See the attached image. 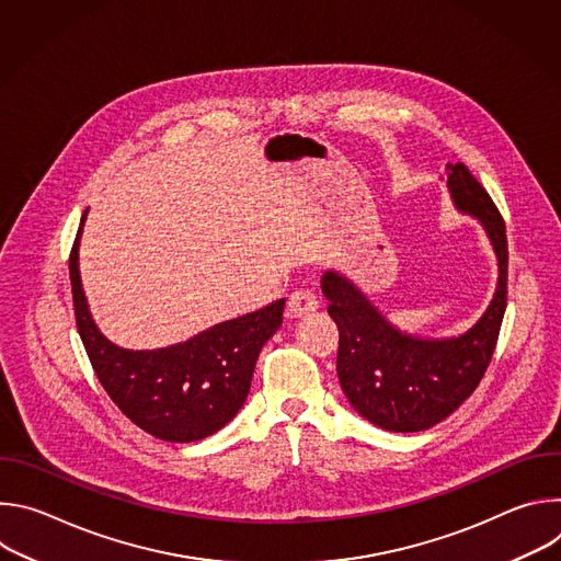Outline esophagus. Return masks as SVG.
<instances>
[{"instance_id":"34e87169","label":"esophagus","mask_w":561,"mask_h":561,"mask_svg":"<svg viewBox=\"0 0 561 561\" xmlns=\"http://www.w3.org/2000/svg\"><path fill=\"white\" fill-rule=\"evenodd\" d=\"M317 297H314V293L312 290H306V288H299V290H293L290 295H288V301H286V310H288V314L290 317H301V314H306V312H310V310H314L317 308Z\"/></svg>"}]
</instances>
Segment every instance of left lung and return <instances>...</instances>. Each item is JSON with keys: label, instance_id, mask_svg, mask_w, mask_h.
Segmentation results:
<instances>
[{"label": "left lung", "instance_id": "8db88e82", "mask_svg": "<svg viewBox=\"0 0 561 561\" xmlns=\"http://www.w3.org/2000/svg\"><path fill=\"white\" fill-rule=\"evenodd\" d=\"M448 188L459 210L486 228L500 262L495 297L482 319L453 340H420L392 329L342 275L322 277L329 312L340 329L337 375L355 411L392 433L426 431L455 413L482 381L497 346L508 295L504 219L463 164H448Z\"/></svg>", "mask_w": 561, "mask_h": 561}]
</instances>
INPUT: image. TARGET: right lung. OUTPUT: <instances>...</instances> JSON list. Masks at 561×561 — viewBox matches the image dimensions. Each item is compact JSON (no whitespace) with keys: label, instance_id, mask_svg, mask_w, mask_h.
I'll return each mask as SVG.
<instances>
[{"label":"right lung","instance_id":"right-lung-1","mask_svg":"<svg viewBox=\"0 0 561 561\" xmlns=\"http://www.w3.org/2000/svg\"><path fill=\"white\" fill-rule=\"evenodd\" d=\"M77 230L70 251L72 306L93 370L117 409L164 442H197L224 428L247 402L262 346L282 327L284 299L228 319L162 351H124L95 327L77 268Z\"/></svg>","mask_w":561,"mask_h":561}]
</instances>
